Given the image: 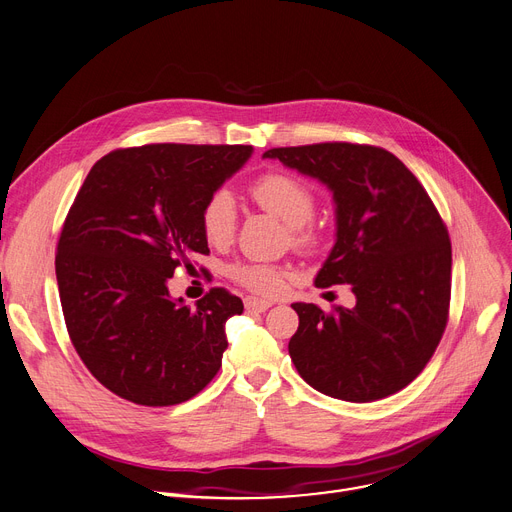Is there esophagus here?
<instances>
[{
    "instance_id": "1",
    "label": "esophagus",
    "mask_w": 512,
    "mask_h": 512,
    "mask_svg": "<svg viewBox=\"0 0 512 512\" xmlns=\"http://www.w3.org/2000/svg\"><path fill=\"white\" fill-rule=\"evenodd\" d=\"M243 304H246V310H252V312H266L273 306L269 300H258V298H252V296L243 300Z\"/></svg>"
}]
</instances>
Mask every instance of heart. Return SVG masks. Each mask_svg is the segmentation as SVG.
I'll list each match as a JSON object with an SVG mask.
<instances>
[{
  "label": "heart",
  "instance_id": "b5f03b06",
  "mask_svg": "<svg viewBox=\"0 0 512 512\" xmlns=\"http://www.w3.org/2000/svg\"><path fill=\"white\" fill-rule=\"evenodd\" d=\"M252 198L264 210L279 216L294 227V241L302 248H314L319 235L306 223L314 214L312 189L287 173H269L254 181ZM202 233L210 246L223 248L233 241L237 231V202L227 187L212 191L200 214ZM231 277L258 296H279L287 285V271L277 264L239 262L229 269Z\"/></svg>",
  "mask_w": 512,
  "mask_h": 512
}]
</instances>
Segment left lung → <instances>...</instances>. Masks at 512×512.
Instances as JSON below:
<instances>
[{
    "label": "left lung",
    "instance_id": "8db88e82",
    "mask_svg": "<svg viewBox=\"0 0 512 512\" xmlns=\"http://www.w3.org/2000/svg\"><path fill=\"white\" fill-rule=\"evenodd\" d=\"M321 181L335 204V243L316 287L350 285L354 308L291 304L300 327L289 356L316 392L346 402L392 396L433 356L448 323L452 248L419 179L387 150L358 143L275 148Z\"/></svg>",
    "mask_w": 512,
    "mask_h": 512
}]
</instances>
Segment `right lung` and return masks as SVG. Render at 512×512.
Masks as SVG:
<instances>
[{"mask_svg":"<svg viewBox=\"0 0 512 512\" xmlns=\"http://www.w3.org/2000/svg\"><path fill=\"white\" fill-rule=\"evenodd\" d=\"M252 145L154 143L97 160L58 241L56 279L68 335L89 373L141 406L181 404L212 381L225 323L243 302L214 287L196 306L168 279L208 254L200 214Z\"/></svg>","mask_w":512,"mask_h":512,"instance_id":"right-lung-1","label":"right lung"}]
</instances>
